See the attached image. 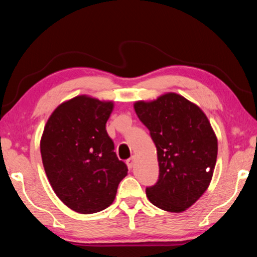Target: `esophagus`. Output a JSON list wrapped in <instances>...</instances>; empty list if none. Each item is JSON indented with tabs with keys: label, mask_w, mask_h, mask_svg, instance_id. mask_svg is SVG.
<instances>
[{
	"label": "esophagus",
	"mask_w": 257,
	"mask_h": 257,
	"mask_svg": "<svg viewBox=\"0 0 257 257\" xmlns=\"http://www.w3.org/2000/svg\"><path fill=\"white\" fill-rule=\"evenodd\" d=\"M127 165L129 169H133L134 165H135V156H133V158H130L127 160Z\"/></svg>",
	"instance_id": "34e87169"
}]
</instances>
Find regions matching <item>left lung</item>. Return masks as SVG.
Wrapping results in <instances>:
<instances>
[{
  "instance_id": "1",
  "label": "left lung",
  "mask_w": 257,
  "mask_h": 257,
  "mask_svg": "<svg viewBox=\"0 0 257 257\" xmlns=\"http://www.w3.org/2000/svg\"><path fill=\"white\" fill-rule=\"evenodd\" d=\"M134 108L158 153L159 180L146 196L161 210L184 212L211 184L217 156L214 130L201 107L177 93L137 101Z\"/></svg>"
}]
</instances>
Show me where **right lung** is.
<instances>
[{"mask_svg": "<svg viewBox=\"0 0 257 257\" xmlns=\"http://www.w3.org/2000/svg\"><path fill=\"white\" fill-rule=\"evenodd\" d=\"M113 101L78 95L52 112L41 138L47 179L64 205L81 214L104 210L128 175L105 124Z\"/></svg>", "mask_w": 257, "mask_h": 257, "instance_id": "1", "label": "right lung"}]
</instances>
